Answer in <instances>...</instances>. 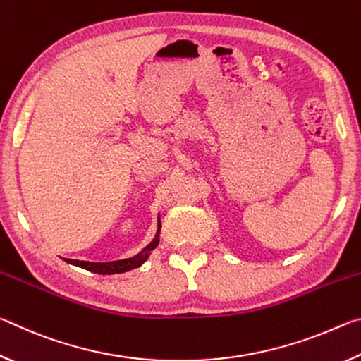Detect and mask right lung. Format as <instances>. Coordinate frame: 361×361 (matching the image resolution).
Segmentation results:
<instances>
[{
  "label": "right lung",
  "mask_w": 361,
  "mask_h": 361,
  "mask_svg": "<svg viewBox=\"0 0 361 361\" xmlns=\"http://www.w3.org/2000/svg\"><path fill=\"white\" fill-rule=\"evenodd\" d=\"M159 234H161V218H157V232L156 237L152 239L148 247H145L138 255L132 256V258L127 259H119V261H109V262H90V261H79V259H68L63 258L66 262H70L73 266L82 267L85 271L102 274V276H111V274H122L127 271H132V269L140 267L143 262L149 258L152 250L159 245Z\"/></svg>",
  "instance_id": "add662e5"
}]
</instances>
